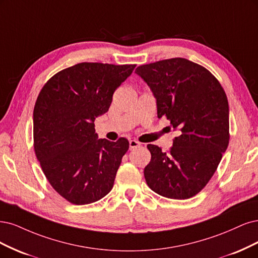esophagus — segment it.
Returning a JSON list of instances; mask_svg holds the SVG:
<instances>
[{
	"mask_svg": "<svg viewBox=\"0 0 258 258\" xmlns=\"http://www.w3.org/2000/svg\"><path fill=\"white\" fill-rule=\"evenodd\" d=\"M140 143L139 141H137V140H135V139H132V140H130V149L132 150V149H136V148H138V147H140Z\"/></svg>",
	"mask_w": 258,
	"mask_h": 258,
	"instance_id": "1",
	"label": "esophagus"
}]
</instances>
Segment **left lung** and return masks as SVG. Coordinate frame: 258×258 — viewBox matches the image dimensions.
<instances>
[{
  "label": "left lung",
  "instance_id": "left-lung-1",
  "mask_svg": "<svg viewBox=\"0 0 258 258\" xmlns=\"http://www.w3.org/2000/svg\"><path fill=\"white\" fill-rule=\"evenodd\" d=\"M135 72L152 90L157 117H166L180 132L168 151L147 146V184L167 198L193 197L210 181L229 143L225 91L204 66L183 57L140 65Z\"/></svg>",
  "mask_w": 258,
  "mask_h": 258
}]
</instances>
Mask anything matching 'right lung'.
I'll return each mask as SVG.
<instances>
[{"label": "right lung", "mask_w": 258, "mask_h": 258, "mask_svg": "<svg viewBox=\"0 0 258 258\" xmlns=\"http://www.w3.org/2000/svg\"><path fill=\"white\" fill-rule=\"evenodd\" d=\"M135 66L78 63L40 90L33 111L35 155L49 183L71 204L97 202L113 186L128 140H97L94 120L108 111Z\"/></svg>", "instance_id": "obj_1"}]
</instances>
